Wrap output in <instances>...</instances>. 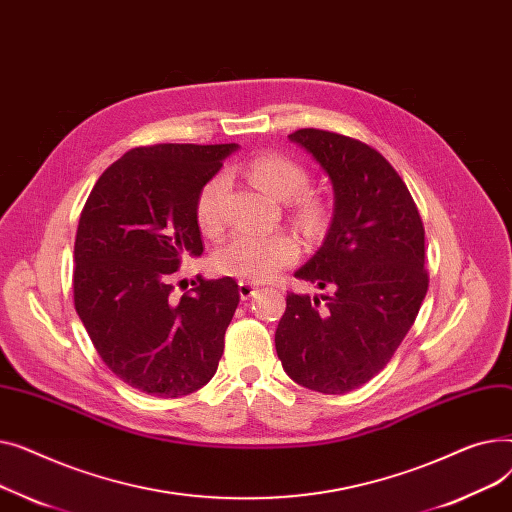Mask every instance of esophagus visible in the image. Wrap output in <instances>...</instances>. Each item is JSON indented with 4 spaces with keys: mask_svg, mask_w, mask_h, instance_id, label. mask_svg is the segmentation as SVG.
Listing matches in <instances>:
<instances>
[{
    "mask_svg": "<svg viewBox=\"0 0 512 512\" xmlns=\"http://www.w3.org/2000/svg\"><path fill=\"white\" fill-rule=\"evenodd\" d=\"M257 292H259V288H257L255 284H251V282H240V284H238V294H240L242 301H247V299L255 297Z\"/></svg>",
    "mask_w": 512,
    "mask_h": 512,
    "instance_id": "obj_1",
    "label": "esophagus"
}]
</instances>
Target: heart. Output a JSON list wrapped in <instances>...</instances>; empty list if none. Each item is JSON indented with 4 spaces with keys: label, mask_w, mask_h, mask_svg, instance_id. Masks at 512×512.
Returning <instances> with one entry per match:
<instances>
[{
    "label": "heart",
    "mask_w": 512,
    "mask_h": 512,
    "mask_svg": "<svg viewBox=\"0 0 512 512\" xmlns=\"http://www.w3.org/2000/svg\"><path fill=\"white\" fill-rule=\"evenodd\" d=\"M251 182L274 199H292L294 209L307 226H317L324 218V207L313 195L303 193L307 172L297 161L280 153H259L247 164ZM226 178L215 176L199 191L195 203L197 224L205 234H215L222 226V197ZM299 242L288 232L238 234L215 251L213 265L218 272L251 284L267 282L299 257Z\"/></svg>",
    "instance_id": "obj_1"
}]
</instances>
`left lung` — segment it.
Listing matches in <instances>:
<instances>
[{
  "instance_id": "1",
  "label": "left lung",
  "mask_w": 512,
  "mask_h": 512,
  "mask_svg": "<svg viewBox=\"0 0 512 512\" xmlns=\"http://www.w3.org/2000/svg\"><path fill=\"white\" fill-rule=\"evenodd\" d=\"M332 182L328 234L294 276L326 294L286 297L276 353L315 392H351L392 359L427 292L425 230L407 184L369 145L301 128L288 134Z\"/></svg>"
}]
</instances>
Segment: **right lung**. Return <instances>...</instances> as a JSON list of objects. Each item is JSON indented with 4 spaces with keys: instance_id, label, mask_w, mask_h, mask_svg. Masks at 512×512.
Returning <instances> with one entry per match:
<instances>
[{
    "instance_id": "obj_1",
    "label": "right lung",
    "mask_w": 512,
    "mask_h": 512,
    "mask_svg": "<svg viewBox=\"0 0 512 512\" xmlns=\"http://www.w3.org/2000/svg\"><path fill=\"white\" fill-rule=\"evenodd\" d=\"M238 149L153 145L124 153L95 182L74 242V307L99 357L145 394L203 388L224 353L238 305L232 278L203 280L174 297L184 257H201L199 191Z\"/></svg>"
}]
</instances>
